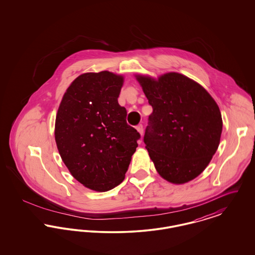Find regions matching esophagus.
Wrapping results in <instances>:
<instances>
[{"mask_svg": "<svg viewBox=\"0 0 255 255\" xmlns=\"http://www.w3.org/2000/svg\"><path fill=\"white\" fill-rule=\"evenodd\" d=\"M136 130H137V132L140 133V134H142L143 133V125L142 124H138L137 126H136Z\"/></svg>", "mask_w": 255, "mask_h": 255, "instance_id": "1", "label": "esophagus"}]
</instances>
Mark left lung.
Masks as SVG:
<instances>
[{
    "instance_id": "obj_1",
    "label": "left lung",
    "mask_w": 255,
    "mask_h": 255,
    "mask_svg": "<svg viewBox=\"0 0 255 255\" xmlns=\"http://www.w3.org/2000/svg\"><path fill=\"white\" fill-rule=\"evenodd\" d=\"M136 79L153 108L143 141L158 174L173 183L193 180L218 149L223 122L217 103L180 73Z\"/></svg>"
}]
</instances>
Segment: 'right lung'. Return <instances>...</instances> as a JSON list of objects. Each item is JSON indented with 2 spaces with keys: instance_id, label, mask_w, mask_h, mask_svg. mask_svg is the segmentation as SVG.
<instances>
[{
  "instance_id": "1",
  "label": "right lung",
  "mask_w": 255,
  "mask_h": 255,
  "mask_svg": "<svg viewBox=\"0 0 255 255\" xmlns=\"http://www.w3.org/2000/svg\"><path fill=\"white\" fill-rule=\"evenodd\" d=\"M123 77L107 71L78 76L62 98L55 141L64 163L86 187L108 191L124 180L139 133L119 104Z\"/></svg>"
}]
</instances>
